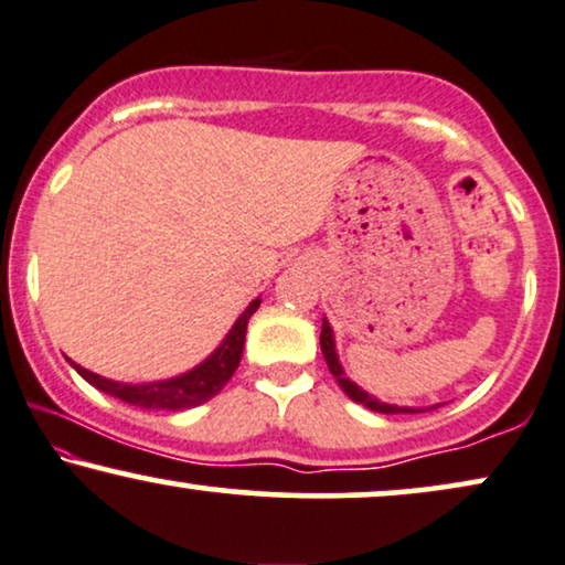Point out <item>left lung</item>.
<instances>
[{"label": "left lung", "instance_id": "obj_1", "mask_svg": "<svg viewBox=\"0 0 565 565\" xmlns=\"http://www.w3.org/2000/svg\"><path fill=\"white\" fill-rule=\"evenodd\" d=\"M320 349H322V356H326V364L333 377L338 380V385L343 387V393L351 397V401L356 403H364L366 408L377 411V413H420L416 408H397V405H390V403H380L377 397H372L370 393H364V390L353 385V382L345 377L341 364H338V356H335V343H333V330H330L328 320H322V333H320Z\"/></svg>", "mask_w": 565, "mask_h": 565}]
</instances>
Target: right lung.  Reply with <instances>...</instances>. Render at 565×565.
<instances>
[{
	"label": "right lung",
	"instance_id": "right-lung-1",
	"mask_svg": "<svg viewBox=\"0 0 565 565\" xmlns=\"http://www.w3.org/2000/svg\"><path fill=\"white\" fill-rule=\"evenodd\" d=\"M258 305L260 299H253L250 307H247V310L237 318L235 326H232L220 349H216L204 364H199L188 374H180V377H172L164 382H149V385H120V382L105 380L100 374L89 372L79 364H74V370H77L93 387L103 390V393L118 397V401L129 405H139V408H162V411L195 408V405L212 401V397L227 385L232 374H235L239 359H243L247 320L253 318V312L258 310Z\"/></svg>",
	"mask_w": 565,
	"mask_h": 565
}]
</instances>
